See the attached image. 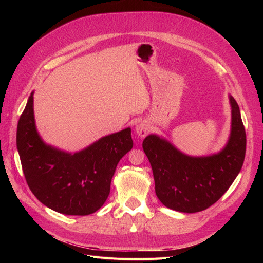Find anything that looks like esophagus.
I'll use <instances>...</instances> for the list:
<instances>
[{
	"mask_svg": "<svg viewBox=\"0 0 263 263\" xmlns=\"http://www.w3.org/2000/svg\"><path fill=\"white\" fill-rule=\"evenodd\" d=\"M149 129H150V126L146 121H142L136 125V134L140 138H144L145 136H147Z\"/></svg>",
	"mask_w": 263,
	"mask_h": 263,
	"instance_id": "34e87169",
	"label": "esophagus"
}]
</instances>
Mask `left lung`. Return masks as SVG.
Wrapping results in <instances>:
<instances>
[{
	"mask_svg": "<svg viewBox=\"0 0 263 263\" xmlns=\"http://www.w3.org/2000/svg\"><path fill=\"white\" fill-rule=\"evenodd\" d=\"M232 129L219 153L192 157L181 153L166 139L149 135L142 142L151 164L156 194L171 210L196 213L209 209L232 185L246 155V132L239 106L229 95Z\"/></svg>",
	"mask_w": 263,
	"mask_h": 263,
	"instance_id": "1",
	"label": "left lung"
}]
</instances>
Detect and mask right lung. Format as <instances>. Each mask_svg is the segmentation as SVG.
Listing matches in <instances>:
<instances>
[{"label":"right lung","mask_w":263,"mask_h":263,"mask_svg":"<svg viewBox=\"0 0 263 263\" xmlns=\"http://www.w3.org/2000/svg\"><path fill=\"white\" fill-rule=\"evenodd\" d=\"M34 92L17 124L16 145L24 176L33 194L47 208L84 216L105 203L119 160L133 148L132 130L102 137L89 147L69 154L47 145L34 117Z\"/></svg>","instance_id":"add662e5"}]
</instances>
